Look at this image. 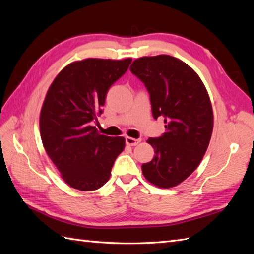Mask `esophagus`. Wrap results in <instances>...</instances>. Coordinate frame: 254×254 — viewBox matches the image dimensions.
I'll use <instances>...</instances> for the list:
<instances>
[{"instance_id":"34e87169","label":"esophagus","mask_w":254,"mask_h":254,"mask_svg":"<svg viewBox=\"0 0 254 254\" xmlns=\"http://www.w3.org/2000/svg\"><path fill=\"white\" fill-rule=\"evenodd\" d=\"M141 141V139L140 138H133V137H126V142H127V145H128V146H136V145H138L139 142Z\"/></svg>"}]
</instances>
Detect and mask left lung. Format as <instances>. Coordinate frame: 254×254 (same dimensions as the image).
Listing matches in <instances>:
<instances>
[{
  "mask_svg": "<svg viewBox=\"0 0 254 254\" xmlns=\"http://www.w3.org/2000/svg\"><path fill=\"white\" fill-rule=\"evenodd\" d=\"M129 70L145 83L154 119L164 118L165 132L147 140L154 158L141 165L149 183L163 189L176 187L196 170L213 128L211 102L192 67L167 55L136 59Z\"/></svg>",
  "mask_w": 254,
  "mask_h": 254,
  "instance_id": "left-lung-1",
  "label": "left lung"
}]
</instances>
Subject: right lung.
<instances>
[{"instance_id": "right-lung-1", "label": "right lung", "mask_w": 254, "mask_h": 254, "mask_svg": "<svg viewBox=\"0 0 254 254\" xmlns=\"http://www.w3.org/2000/svg\"><path fill=\"white\" fill-rule=\"evenodd\" d=\"M131 62V58L71 62L47 91L40 116L42 141L62 179L74 189L93 191L105 185L126 147L125 137L102 135L91 123Z\"/></svg>"}]
</instances>
